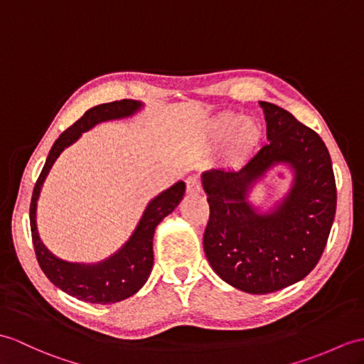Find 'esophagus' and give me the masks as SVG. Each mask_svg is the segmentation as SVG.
Masks as SVG:
<instances>
[{
	"instance_id": "obj_1",
	"label": "esophagus",
	"mask_w": 364,
	"mask_h": 364,
	"mask_svg": "<svg viewBox=\"0 0 364 364\" xmlns=\"http://www.w3.org/2000/svg\"><path fill=\"white\" fill-rule=\"evenodd\" d=\"M186 189H188L189 193H196L201 191V183L197 176H189V178L186 180Z\"/></svg>"
}]
</instances>
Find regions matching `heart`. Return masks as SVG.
I'll list each match as a JSON object with an SVG mask.
<instances>
[{
	"mask_svg": "<svg viewBox=\"0 0 364 364\" xmlns=\"http://www.w3.org/2000/svg\"><path fill=\"white\" fill-rule=\"evenodd\" d=\"M237 122H239L237 116L226 114L220 117L214 127V134L218 139L226 138L228 134L232 132V129ZM259 139H260V127L255 121H245L240 124L237 132H235L232 144L235 150L245 151V150H250L251 147H255Z\"/></svg>",
	"mask_w": 364,
	"mask_h": 364,
	"instance_id": "heart-1",
	"label": "heart"
}]
</instances>
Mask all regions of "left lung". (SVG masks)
Instances as JSON below:
<instances>
[{"label": "left lung", "mask_w": 364, "mask_h": 364, "mask_svg": "<svg viewBox=\"0 0 364 364\" xmlns=\"http://www.w3.org/2000/svg\"><path fill=\"white\" fill-rule=\"evenodd\" d=\"M260 107L269 142L239 171L203 173L209 203L206 257L225 282L252 294L306 277L323 256L336 210L331 155L319 134L281 107ZM277 162L294 168V186L274 210L259 215L246 201L247 191Z\"/></svg>", "instance_id": "obj_1"}]
</instances>
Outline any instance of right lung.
<instances>
[{
	"mask_svg": "<svg viewBox=\"0 0 364 364\" xmlns=\"http://www.w3.org/2000/svg\"><path fill=\"white\" fill-rule=\"evenodd\" d=\"M139 102L124 99L90 108L77 122H74L70 129H66L54 142L46 158L43 171H41L32 192L29 220L33 250H36L40 268L43 269L46 277L58 289L70 294V296L91 304L119 302L133 296L146 284L151 267H154L155 228L166 215L171 214L178 206V203L184 196L186 184L183 181L175 183L172 188H168L151 200L147 209L144 210L141 222L138 223L130 240L114 256L96 265L71 264V262H65L50 255L45 248V245L40 242L37 232V200L40 196L41 184H43L46 175L49 173V168L53 167L55 159L65 150V147L71 146L74 141L80 138L83 132L90 130L96 124L130 116L136 109H139Z\"/></svg>",
	"mask_w": 364,
	"mask_h": 364,
	"instance_id": "add662e5",
	"label": "right lung"
}]
</instances>
